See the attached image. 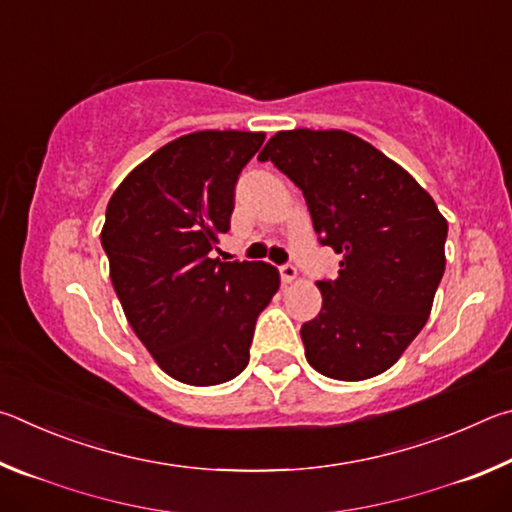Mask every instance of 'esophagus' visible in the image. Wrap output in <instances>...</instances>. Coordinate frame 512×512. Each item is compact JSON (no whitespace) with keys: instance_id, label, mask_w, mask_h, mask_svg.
Returning <instances> with one entry per match:
<instances>
[{"instance_id":"obj_1","label":"esophagus","mask_w":512,"mask_h":512,"mask_svg":"<svg viewBox=\"0 0 512 512\" xmlns=\"http://www.w3.org/2000/svg\"><path fill=\"white\" fill-rule=\"evenodd\" d=\"M280 277H282V282H293L298 277V268L293 266V264H282L280 266Z\"/></svg>"}]
</instances>
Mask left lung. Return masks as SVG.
I'll return each instance as SVG.
<instances>
[{
	"label": "left lung",
	"mask_w": 512,
	"mask_h": 512,
	"mask_svg": "<svg viewBox=\"0 0 512 512\" xmlns=\"http://www.w3.org/2000/svg\"><path fill=\"white\" fill-rule=\"evenodd\" d=\"M271 160L305 196L318 241L339 253L318 280L320 314L302 325L309 366L361 381L393 366L420 334L445 273L447 221L400 164L345 131H282Z\"/></svg>",
	"instance_id": "left-lung-1"
}]
</instances>
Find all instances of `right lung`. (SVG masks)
Wrapping results in <instances>:
<instances>
[{"label": "right lung", "mask_w": 512, "mask_h": 512, "mask_svg": "<svg viewBox=\"0 0 512 512\" xmlns=\"http://www.w3.org/2000/svg\"><path fill=\"white\" fill-rule=\"evenodd\" d=\"M264 133L198 131L164 144L112 194L101 246L137 339L189 386L235 379L248 366L257 316L280 289L264 262H219L241 169ZM219 250V248H216Z\"/></svg>", "instance_id": "right-lung-1"}]
</instances>
